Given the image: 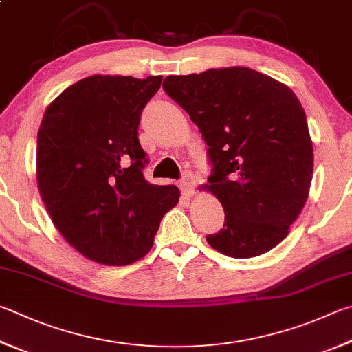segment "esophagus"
I'll return each instance as SVG.
<instances>
[{
  "instance_id": "1",
  "label": "esophagus",
  "mask_w": 352,
  "mask_h": 352,
  "mask_svg": "<svg viewBox=\"0 0 352 352\" xmlns=\"http://www.w3.org/2000/svg\"><path fill=\"white\" fill-rule=\"evenodd\" d=\"M180 186H182V190L184 195L192 194L194 192V174H190V172H184Z\"/></svg>"
}]
</instances>
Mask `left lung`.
<instances>
[{
    "label": "left lung",
    "instance_id": "1",
    "mask_svg": "<svg viewBox=\"0 0 352 352\" xmlns=\"http://www.w3.org/2000/svg\"><path fill=\"white\" fill-rule=\"evenodd\" d=\"M163 89L209 146L204 190L220 200L225 225L208 243L234 258L271 251L289 234L312 180L314 152L297 95L249 67L170 75Z\"/></svg>",
    "mask_w": 352,
    "mask_h": 352
}]
</instances>
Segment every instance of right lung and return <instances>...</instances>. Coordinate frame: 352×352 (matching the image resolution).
<instances>
[{
	"label": "right lung",
	"mask_w": 352,
	"mask_h": 352,
	"mask_svg": "<svg viewBox=\"0 0 352 352\" xmlns=\"http://www.w3.org/2000/svg\"><path fill=\"white\" fill-rule=\"evenodd\" d=\"M162 80L92 75L44 112L36 140L41 198L65 240L97 263L124 266L148 254L180 198L174 184L143 177L140 117Z\"/></svg>",
	"instance_id": "add662e5"
}]
</instances>
